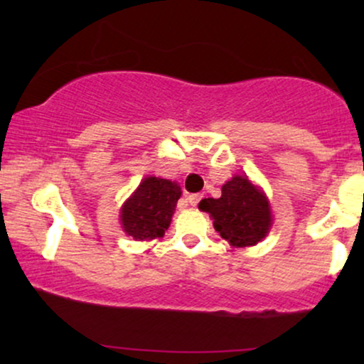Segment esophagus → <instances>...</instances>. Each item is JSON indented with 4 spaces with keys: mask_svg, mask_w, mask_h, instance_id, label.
I'll use <instances>...</instances> for the list:
<instances>
[{
    "mask_svg": "<svg viewBox=\"0 0 364 364\" xmlns=\"http://www.w3.org/2000/svg\"><path fill=\"white\" fill-rule=\"evenodd\" d=\"M200 200H202V195L200 193H193V195H190L188 196V202H190V205H198V202Z\"/></svg>",
    "mask_w": 364,
    "mask_h": 364,
    "instance_id": "34e87169",
    "label": "esophagus"
}]
</instances>
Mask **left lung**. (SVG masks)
<instances>
[{"mask_svg":"<svg viewBox=\"0 0 364 364\" xmlns=\"http://www.w3.org/2000/svg\"><path fill=\"white\" fill-rule=\"evenodd\" d=\"M198 208L210 214L215 231L236 248L257 245L272 228L265 193L240 174L223 186L220 198H203Z\"/></svg>","mask_w":364,"mask_h":364,"instance_id":"8db88e82","label":"left lung"}]
</instances>
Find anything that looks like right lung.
I'll return each instance as SVG.
<instances>
[{
	"label": "right lung",
	"instance_id": "obj_1",
	"mask_svg": "<svg viewBox=\"0 0 364 364\" xmlns=\"http://www.w3.org/2000/svg\"><path fill=\"white\" fill-rule=\"evenodd\" d=\"M181 196L178 183L156 176L145 178L121 207V225L136 241L162 237L168 231Z\"/></svg>",
	"mask_w": 364,
	"mask_h": 364
}]
</instances>
